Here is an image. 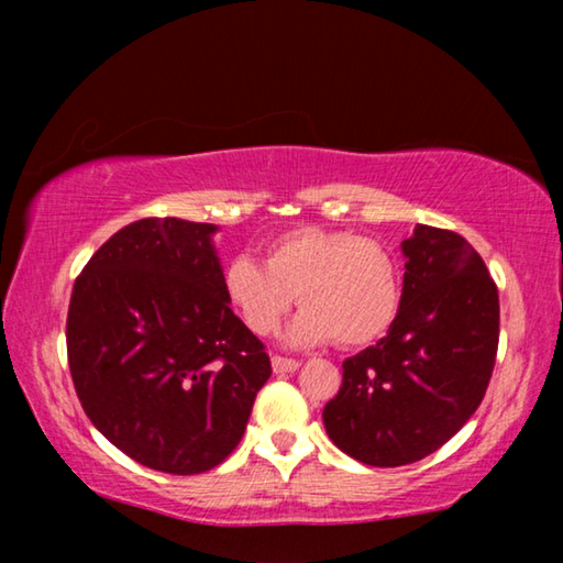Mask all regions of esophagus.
Here are the masks:
<instances>
[{
  "label": "esophagus",
  "mask_w": 563,
  "mask_h": 563,
  "mask_svg": "<svg viewBox=\"0 0 563 563\" xmlns=\"http://www.w3.org/2000/svg\"><path fill=\"white\" fill-rule=\"evenodd\" d=\"M273 369L275 373H295V369L300 367V362L298 360H292V357H283V355H273Z\"/></svg>",
  "instance_id": "1"
}]
</instances>
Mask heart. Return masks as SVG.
Wrapping results in <instances>:
<instances>
[{
	"label": "heart",
	"instance_id": "obj_1",
	"mask_svg": "<svg viewBox=\"0 0 563 563\" xmlns=\"http://www.w3.org/2000/svg\"><path fill=\"white\" fill-rule=\"evenodd\" d=\"M223 292L261 338L273 335L300 298L305 308L288 330L292 345L335 338L342 347H362L393 328L402 280L395 253L377 238L298 225L265 245L263 263L228 261Z\"/></svg>",
	"mask_w": 563,
	"mask_h": 563
}]
</instances>
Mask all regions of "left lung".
Listing matches in <instances>:
<instances>
[{"mask_svg":"<svg viewBox=\"0 0 563 563\" xmlns=\"http://www.w3.org/2000/svg\"><path fill=\"white\" fill-rule=\"evenodd\" d=\"M405 285L387 335L342 362L322 409L330 440L369 466L440 450L487 393L499 345V292L460 233L419 223L402 241Z\"/></svg>","mask_w":563,"mask_h":563,"instance_id":"8db88e82","label":"left lung"}]
</instances>
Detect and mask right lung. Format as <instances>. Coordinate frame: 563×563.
<instances>
[{
  "mask_svg": "<svg viewBox=\"0 0 563 563\" xmlns=\"http://www.w3.org/2000/svg\"><path fill=\"white\" fill-rule=\"evenodd\" d=\"M216 231L144 218L113 233L71 290L66 352L84 412L156 472L221 464L273 373L225 300Z\"/></svg>",
  "mask_w": 563,
  "mask_h": 563,
  "instance_id": "obj_1",
  "label": "right lung"
}]
</instances>
